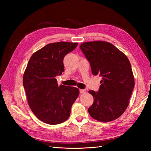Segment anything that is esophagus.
<instances>
[{"mask_svg":"<svg viewBox=\"0 0 151 151\" xmlns=\"http://www.w3.org/2000/svg\"><path fill=\"white\" fill-rule=\"evenodd\" d=\"M79 91L81 94H84L86 93V91L85 89H80Z\"/></svg>","mask_w":151,"mask_h":151,"instance_id":"34e87169","label":"esophagus"}]
</instances>
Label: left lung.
Returning a JSON list of instances; mask_svg holds the SVG:
<instances>
[{
  "instance_id": "obj_1",
  "label": "left lung",
  "mask_w": 151,
  "mask_h": 151,
  "mask_svg": "<svg viewBox=\"0 0 151 151\" xmlns=\"http://www.w3.org/2000/svg\"><path fill=\"white\" fill-rule=\"evenodd\" d=\"M80 48L90 63L93 74L102 77L98 92L89 91L94 98L88 108L90 116L101 122L117 119L129 106L135 86L129 60L113 44L104 41L84 42Z\"/></svg>"
}]
</instances>
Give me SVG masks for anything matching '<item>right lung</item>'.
<instances>
[{
	"label": "right lung",
	"mask_w": 151,
	"mask_h": 151,
	"mask_svg": "<svg viewBox=\"0 0 151 151\" xmlns=\"http://www.w3.org/2000/svg\"><path fill=\"white\" fill-rule=\"evenodd\" d=\"M77 43H49L35 52L25 69L24 88L30 109L39 120L50 125L66 121L79 94L75 87L58 86L57 76L64 72L63 58Z\"/></svg>",
	"instance_id": "right-lung-1"
}]
</instances>
